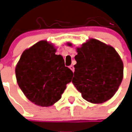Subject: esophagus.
<instances>
[{
  "label": "esophagus",
  "instance_id": "obj_1",
  "mask_svg": "<svg viewBox=\"0 0 132 132\" xmlns=\"http://www.w3.org/2000/svg\"><path fill=\"white\" fill-rule=\"evenodd\" d=\"M69 68H70V69L71 70H72V72L75 71V68H74V66H72V65H71V66H69Z\"/></svg>",
  "mask_w": 132,
  "mask_h": 132
}]
</instances>
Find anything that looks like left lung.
Masks as SVG:
<instances>
[{
    "label": "left lung",
    "mask_w": 132,
    "mask_h": 132,
    "mask_svg": "<svg viewBox=\"0 0 132 132\" xmlns=\"http://www.w3.org/2000/svg\"><path fill=\"white\" fill-rule=\"evenodd\" d=\"M68 46L72 43H68ZM72 83L83 99L102 104L114 96L123 77V64L111 45L90 38L77 48Z\"/></svg>",
    "instance_id": "1"
}]
</instances>
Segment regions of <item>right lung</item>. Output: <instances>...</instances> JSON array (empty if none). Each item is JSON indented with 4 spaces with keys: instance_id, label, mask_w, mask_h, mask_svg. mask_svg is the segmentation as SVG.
Segmentation results:
<instances>
[{
    "instance_id": "obj_1",
    "label": "right lung",
    "mask_w": 132,
    "mask_h": 132,
    "mask_svg": "<svg viewBox=\"0 0 132 132\" xmlns=\"http://www.w3.org/2000/svg\"><path fill=\"white\" fill-rule=\"evenodd\" d=\"M52 43L40 40L23 51L15 67L18 84L26 97L43 107L52 106L62 97L73 72L56 55Z\"/></svg>"
}]
</instances>
